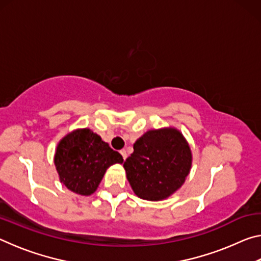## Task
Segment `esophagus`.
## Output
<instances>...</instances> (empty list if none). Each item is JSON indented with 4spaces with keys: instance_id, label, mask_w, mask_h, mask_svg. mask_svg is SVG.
I'll return each mask as SVG.
<instances>
[{
    "instance_id": "34e87169",
    "label": "esophagus",
    "mask_w": 261,
    "mask_h": 261,
    "mask_svg": "<svg viewBox=\"0 0 261 261\" xmlns=\"http://www.w3.org/2000/svg\"><path fill=\"white\" fill-rule=\"evenodd\" d=\"M120 153H121V155H122V158H123V160H125V159L127 158V154H126L125 149H121Z\"/></svg>"
}]
</instances>
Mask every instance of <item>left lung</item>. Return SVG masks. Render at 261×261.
I'll use <instances>...</instances> for the list:
<instances>
[{"label": "left lung", "mask_w": 261, "mask_h": 261, "mask_svg": "<svg viewBox=\"0 0 261 261\" xmlns=\"http://www.w3.org/2000/svg\"><path fill=\"white\" fill-rule=\"evenodd\" d=\"M192 165L191 149L177 129L149 130L134 144L124 169L134 192L141 199H166L182 187Z\"/></svg>", "instance_id": "obj_1"}]
</instances>
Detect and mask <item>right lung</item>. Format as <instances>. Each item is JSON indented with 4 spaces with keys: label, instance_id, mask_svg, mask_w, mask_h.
Instances as JSON below:
<instances>
[{
    "label": "right lung",
    "instance_id": "add662e5",
    "mask_svg": "<svg viewBox=\"0 0 261 261\" xmlns=\"http://www.w3.org/2000/svg\"><path fill=\"white\" fill-rule=\"evenodd\" d=\"M122 162L121 154L90 129L74 130L62 138L54 158L61 183L82 196L94 193L106 170Z\"/></svg>",
    "mask_w": 261,
    "mask_h": 261
}]
</instances>
